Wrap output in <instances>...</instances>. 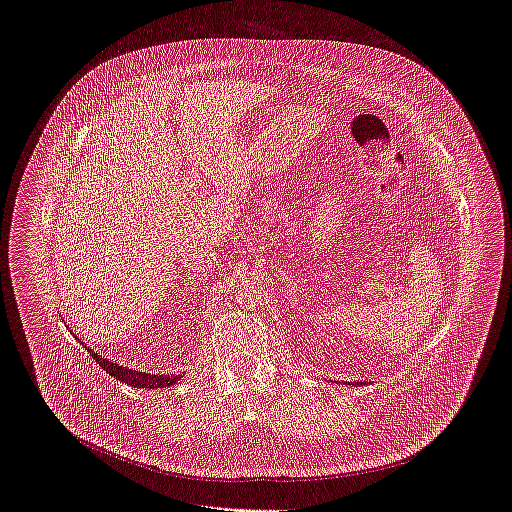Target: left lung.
<instances>
[{
  "mask_svg": "<svg viewBox=\"0 0 512 512\" xmlns=\"http://www.w3.org/2000/svg\"><path fill=\"white\" fill-rule=\"evenodd\" d=\"M353 386H363V382H353Z\"/></svg>",
  "mask_w": 512,
  "mask_h": 512,
  "instance_id": "8db88e82",
  "label": "left lung"
}]
</instances>
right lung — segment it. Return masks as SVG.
Returning a JSON list of instances; mask_svg holds the SVG:
<instances>
[{
	"mask_svg": "<svg viewBox=\"0 0 512 512\" xmlns=\"http://www.w3.org/2000/svg\"><path fill=\"white\" fill-rule=\"evenodd\" d=\"M90 355L96 359L105 372H109L113 378L121 380L124 384L132 386V388H147V390H153V388H167L176 384L182 374H153V372H138V370H132L128 366L117 365V363H111L109 359H101L96 351L88 349Z\"/></svg>",
	"mask_w": 512,
	"mask_h": 512,
	"instance_id": "obj_1",
	"label": "right lung"
}]
</instances>
